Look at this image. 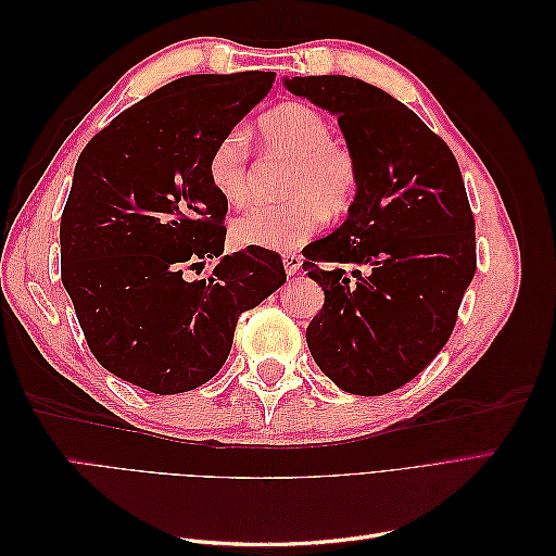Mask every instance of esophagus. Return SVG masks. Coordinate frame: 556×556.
<instances>
[{
	"label": "esophagus",
	"mask_w": 556,
	"mask_h": 556,
	"mask_svg": "<svg viewBox=\"0 0 556 556\" xmlns=\"http://www.w3.org/2000/svg\"><path fill=\"white\" fill-rule=\"evenodd\" d=\"M282 264H285V271H288V276H294L301 268V264H304V260L294 255V252H288V255H282Z\"/></svg>",
	"instance_id": "obj_1"
}]
</instances>
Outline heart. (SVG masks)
I'll return each mask as SVG.
<instances>
[{
    "instance_id": "obj_1",
    "label": "heart",
    "mask_w": 556,
    "mask_h": 556,
    "mask_svg": "<svg viewBox=\"0 0 556 556\" xmlns=\"http://www.w3.org/2000/svg\"><path fill=\"white\" fill-rule=\"evenodd\" d=\"M264 146L292 157L285 206L252 204L229 225L231 241L241 248L292 250L306 243L325 215L345 213L359 190L355 153L331 139V123L317 109L288 102L260 121ZM208 180L227 204H239L248 192V143L241 131H229L208 157Z\"/></svg>"
}]
</instances>
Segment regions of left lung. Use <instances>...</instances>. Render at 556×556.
<instances>
[{
    "mask_svg": "<svg viewBox=\"0 0 556 556\" xmlns=\"http://www.w3.org/2000/svg\"><path fill=\"white\" fill-rule=\"evenodd\" d=\"M282 83L339 115L359 164L345 223L304 248V271L325 290L306 329L311 355L343 392H394L443 350L476 276V220L459 164L408 106L359 78Z\"/></svg>",
    "mask_w": 556,
    "mask_h": 556,
    "instance_id": "1",
    "label": "left lung"
}]
</instances>
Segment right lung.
Segmentation results:
<instances>
[{
    "instance_id": "1",
    "label": "right lung",
    "mask_w": 556,
    "mask_h": 556,
    "mask_svg": "<svg viewBox=\"0 0 556 556\" xmlns=\"http://www.w3.org/2000/svg\"><path fill=\"white\" fill-rule=\"evenodd\" d=\"M274 72L166 83L94 134L60 223L62 285L97 362L153 394L208 382L239 315L288 280L278 252H225L227 201L208 180L215 143L257 106ZM215 261L208 279L181 274Z\"/></svg>"
}]
</instances>
